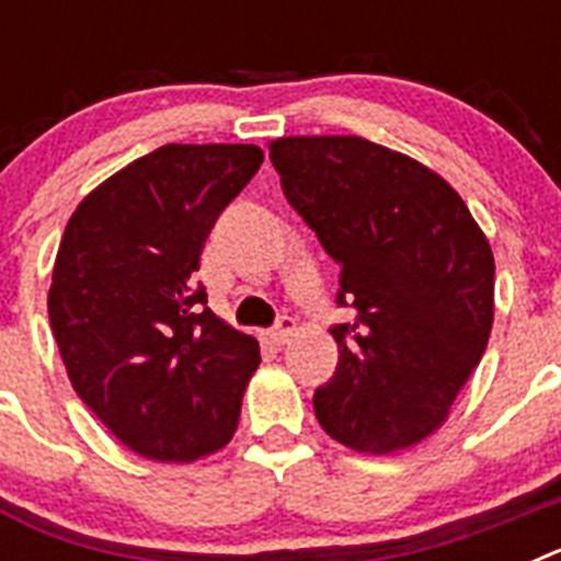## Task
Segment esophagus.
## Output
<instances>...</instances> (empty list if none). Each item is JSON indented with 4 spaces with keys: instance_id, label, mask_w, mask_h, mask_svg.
Instances as JSON below:
<instances>
[{
    "instance_id": "esophagus-1",
    "label": "esophagus",
    "mask_w": 561,
    "mask_h": 561,
    "mask_svg": "<svg viewBox=\"0 0 561 561\" xmlns=\"http://www.w3.org/2000/svg\"><path fill=\"white\" fill-rule=\"evenodd\" d=\"M295 320H291L289 314L277 317L275 329L266 331V342H272V345H284V342H289V336L295 334Z\"/></svg>"
}]
</instances>
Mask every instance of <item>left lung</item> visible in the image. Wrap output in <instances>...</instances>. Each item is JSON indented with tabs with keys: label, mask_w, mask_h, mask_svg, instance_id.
I'll use <instances>...</instances> for the list:
<instances>
[{
	"label": "left lung",
	"mask_w": 561,
	"mask_h": 561,
	"mask_svg": "<svg viewBox=\"0 0 561 561\" xmlns=\"http://www.w3.org/2000/svg\"><path fill=\"white\" fill-rule=\"evenodd\" d=\"M286 202L340 264L336 370L314 390L325 433L390 455L438 430L494 320L492 247L438 173L362 137L270 146Z\"/></svg>",
	"instance_id": "left-lung-1"
}]
</instances>
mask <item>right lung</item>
<instances>
[{"mask_svg":"<svg viewBox=\"0 0 561 561\" xmlns=\"http://www.w3.org/2000/svg\"><path fill=\"white\" fill-rule=\"evenodd\" d=\"M257 146H162L89 193L58 247L47 311L81 401L142 458L191 463L232 438L261 351L193 284Z\"/></svg>","mask_w":561,"mask_h":561,"instance_id":"1","label":"right lung"}]
</instances>
